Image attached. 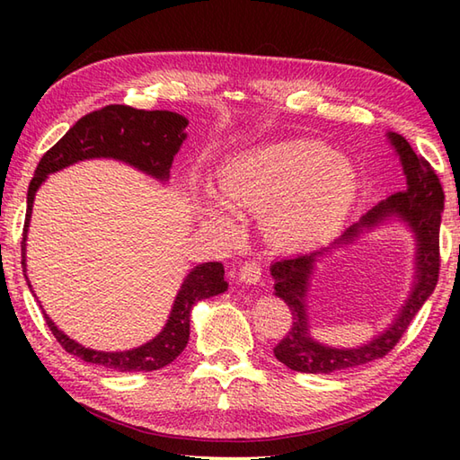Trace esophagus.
I'll list each match as a JSON object with an SVG mask.
<instances>
[{
	"label": "esophagus",
	"instance_id": "34e87169",
	"mask_svg": "<svg viewBox=\"0 0 460 460\" xmlns=\"http://www.w3.org/2000/svg\"><path fill=\"white\" fill-rule=\"evenodd\" d=\"M239 280L247 282V285H257L261 280V265L255 261H247L245 265L239 269Z\"/></svg>",
	"mask_w": 460,
	"mask_h": 460
}]
</instances>
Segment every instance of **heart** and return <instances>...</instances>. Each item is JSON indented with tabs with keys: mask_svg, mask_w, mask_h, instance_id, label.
Listing matches in <instances>:
<instances>
[{
	"mask_svg": "<svg viewBox=\"0 0 460 460\" xmlns=\"http://www.w3.org/2000/svg\"><path fill=\"white\" fill-rule=\"evenodd\" d=\"M359 180L349 162L310 140L280 142L239 154L217 173L221 199L203 205L205 221L225 239L241 235L232 209L265 215L262 227L280 249H312L332 239L358 198Z\"/></svg>",
	"mask_w": 460,
	"mask_h": 460,
	"instance_id": "b5f03b06",
	"label": "heart"
}]
</instances>
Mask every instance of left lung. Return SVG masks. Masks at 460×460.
Instances as JSON below:
<instances>
[{
  "label": "left lung",
  "mask_w": 460,
  "mask_h": 460,
  "mask_svg": "<svg viewBox=\"0 0 460 460\" xmlns=\"http://www.w3.org/2000/svg\"><path fill=\"white\" fill-rule=\"evenodd\" d=\"M387 138L399 154V160H402L407 188L377 203L374 209L359 219V223L351 225L344 235L332 245V249L349 245L359 237V233L392 217L403 221L413 231L417 241L415 285L411 295H409L389 328L367 341V344L359 348H332L320 344L310 336L306 312L310 275L314 270L316 261L322 255H326L328 249L272 262L270 275L275 279V295L287 302L292 314V328L275 346V356L290 369L302 371V374H336V371L351 369L384 358L397 346L407 326L411 324V320L437 287L438 267H441L438 229H441V213L445 208L443 185L438 181V175L431 168V164L423 155H417L411 144L402 134L389 132Z\"/></svg>",
  "instance_id": "left-lung-1"
}]
</instances>
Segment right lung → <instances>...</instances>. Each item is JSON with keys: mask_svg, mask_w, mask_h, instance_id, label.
Here are the masks:
<instances>
[{"mask_svg": "<svg viewBox=\"0 0 460 460\" xmlns=\"http://www.w3.org/2000/svg\"><path fill=\"white\" fill-rule=\"evenodd\" d=\"M185 126H188V119L181 114L170 111H138L124 104L104 106V109L94 111L83 116L81 120H76L73 128H68L63 138L43 154L33 180L29 183L22 265L25 267L27 227L29 219H31L35 193L49 173H55L81 160L114 158L134 165V168L152 175L155 180L168 181L173 155L178 154L185 136H188L183 132ZM223 275L225 270L221 262H203V265L191 269L190 275L183 279L168 322H165L160 334L138 348L124 351L84 348L79 341L63 334L45 312L43 314L49 330L53 332L58 344L68 354L114 371H154L172 364L181 354L183 348L188 346L191 308L198 300L211 298L227 290V282H225Z\"/></svg>", "mask_w": 460, "mask_h": 460, "instance_id": "right-lung-1", "label": "right lung"}]
</instances>
